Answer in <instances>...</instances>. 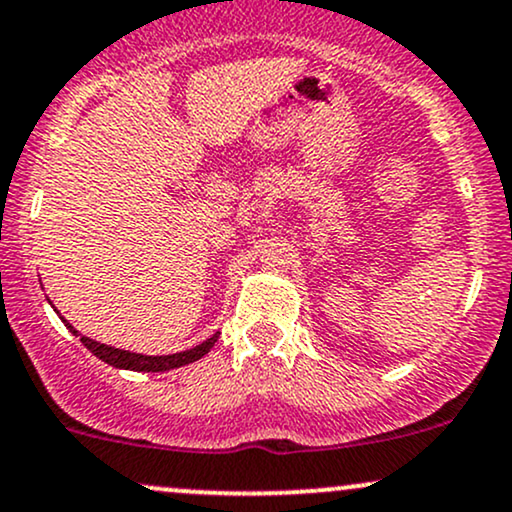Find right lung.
Listing matches in <instances>:
<instances>
[{"instance_id": "obj_1", "label": "right lung", "mask_w": 512, "mask_h": 512, "mask_svg": "<svg viewBox=\"0 0 512 512\" xmlns=\"http://www.w3.org/2000/svg\"><path fill=\"white\" fill-rule=\"evenodd\" d=\"M62 322L67 325V330L76 334V337H81V344L86 346L88 351H91L93 356H98L101 361L108 363V366L113 368H125V370H142V373H163V370H173V368H180V366H187V363H195L202 358L204 354H209L211 346L216 344V339H219V332L211 334L207 342L192 346V349L187 351H180V354H168V356H144V354H134V351H125V349H115V346H108V344H101L96 342V339L91 337H84V334H79L74 330L72 325H69L67 320L62 317Z\"/></svg>"}]
</instances>
